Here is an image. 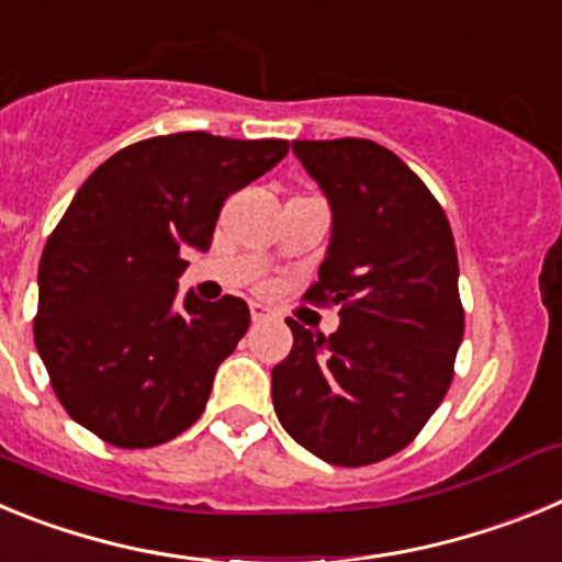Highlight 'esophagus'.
I'll return each mask as SVG.
<instances>
[{
	"label": "esophagus",
	"mask_w": 562,
	"mask_h": 562,
	"mask_svg": "<svg viewBox=\"0 0 562 562\" xmlns=\"http://www.w3.org/2000/svg\"><path fill=\"white\" fill-rule=\"evenodd\" d=\"M250 317L252 321H265V317H270V310L265 304H258V301H250Z\"/></svg>",
	"instance_id": "obj_1"
}]
</instances>
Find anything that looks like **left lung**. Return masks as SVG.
<instances>
[{
    "instance_id": "left-lung-1",
    "label": "left lung",
    "mask_w": 562,
    "mask_h": 562,
    "mask_svg": "<svg viewBox=\"0 0 562 562\" xmlns=\"http://www.w3.org/2000/svg\"><path fill=\"white\" fill-rule=\"evenodd\" d=\"M324 191L329 247L306 292L340 304L329 337L286 321L292 351L272 369L286 434L340 467L411 445L453 380L464 337L459 258L448 216L425 182L374 140H292Z\"/></svg>"
}]
</instances>
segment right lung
I'll use <instances>...</instances> for the list:
<instances>
[{
    "mask_svg": "<svg viewBox=\"0 0 562 562\" xmlns=\"http://www.w3.org/2000/svg\"><path fill=\"white\" fill-rule=\"evenodd\" d=\"M286 140L162 134L92 171L38 265L36 349L67 414L114 448H154L205 411L213 374L250 326L177 278L207 252L222 202L284 160Z\"/></svg>",
    "mask_w": 562,
    "mask_h": 562,
    "instance_id": "obj_1",
    "label": "right lung"
}]
</instances>
